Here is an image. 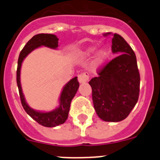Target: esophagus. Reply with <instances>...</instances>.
<instances>
[{
    "label": "esophagus",
    "mask_w": 160,
    "mask_h": 160,
    "mask_svg": "<svg viewBox=\"0 0 160 160\" xmlns=\"http://www.w3.org/2000/svg\"><path fill=\"white\" fill-rule=\"evenodd\" d=\"M78 82L80 83L87 82L89 80V73H87V72H84V73H80V74H78Z\"/></svg>",
    "instance_id": "obj_1"
}]
</instances>
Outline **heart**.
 I'll return each mask as SVG.
<instances>
[{
  "label": "heart",
  "instance_id": "1",
  "mask_svg": "<svg viewBox=\"0 0 160 160\" xmlns=\"http://www.w3.org/2000/svg\"><path fill=\"white\" fill-rule=\"evenodd\" d=\"M95 50V48L94 47H90L88 48L87 49V51L85 52L87 55H90L92 54L93 53ZM109 57V51L106 49H100L99 51L98 52L97 55L95 57V60H94V62L96 65H102L105 62L106 60L107 59V58Z\"/></svg>",
  "mask_w": 160,
  "mask_h": 160
}]
</instances>
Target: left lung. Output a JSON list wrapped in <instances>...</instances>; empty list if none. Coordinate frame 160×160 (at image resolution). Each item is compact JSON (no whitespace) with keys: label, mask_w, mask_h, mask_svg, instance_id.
Wrapping results in <instances>:
<instances>
[{"label":"left lung","mask_w":160,"mask_h":160,"mask_svg":"<svg viewBox=\"0 0 160 160\" xmlns=\"http://www.w3.org/2000/svg\"><path fill=\"white\" fill-rule=\"evenodd\" d=\"M109 34L111 32L103 36ZM112 37L111 49L118 56L102 67L98 76L89 84L98 116L106 122H120L129 115L138 102L140 75L131 46L119 34L114 33Z\"/></svg>","instance_id":"obj_1"}]
</instances>
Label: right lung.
I'll use <instances>...</instances> for the list:
<instances>
[{"instance_id": "obj_1", "label": "right lung", "mask_w": 160, "mask_h": 160, "mask_svg": "<svg viewBox=\"0 0 160 160\" xmlns=\"http://www.w3.org/2000/svg\"><path fill=\"white\" fill-rule=\"evenodd\" d=\"M47 46L51 49H56L58 46V38L53 34H48V33H39L32 37L30 40L26 43L22 50L21 51L18 58V70H17V83H18V90H19L20 98L22 102V105L23 107L25 112L29 116L34 119L37 122L42 126L46 128H53L56 126L63 124L68 118V114L70 111V103H71L73 98L77 93L78 89L79 87V82L78 81V77L73 78L70 80L63 88L62 94L60 96V105L54 111L49 112H39L34 111L33 109L29 107L22 93L21 82H20V73H21V67L22 63L25 58L30 52L33 49L40 46Z\"/></svg>"}]
</instances>
